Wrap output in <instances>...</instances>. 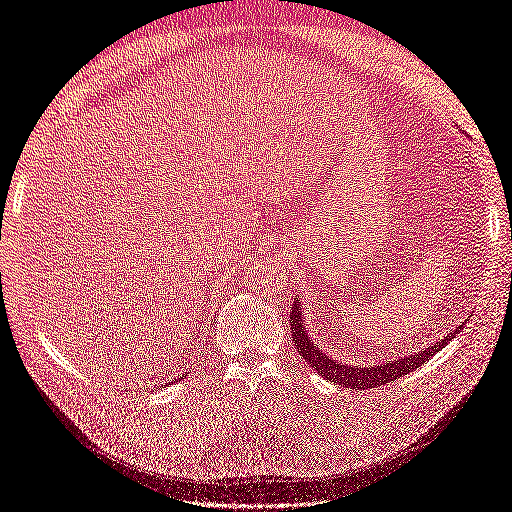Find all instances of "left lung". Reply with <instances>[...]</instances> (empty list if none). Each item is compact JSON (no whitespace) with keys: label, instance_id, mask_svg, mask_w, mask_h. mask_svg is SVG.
<instances>
[{"label":"left lung","instance_id":"obj_1","mask_svg":"<svg viewBox=\"0 0 512 512\" xmlns=\"http://www.w3.org/2000/svg\"><path fill=\"white\" fill-rule=\"evenodd\" d=\"M301 318H303V314L299 312V307H296V301H294L292 312H290V329H292L294 347L299 349L303 358L310 362V366L316 368L320 375L331 379L334 384H344V386L355 388V390L384 386V384L392 382V379H399L403 375L412 373L414 368H419L423 362H427V358H432L434 353L441 351L451 338H456V334L460 331V327H458V329H454V334H449L447 338L438 340L434 347H430L427 351H419L414 355H403L401 360H390L386 364L349 366V364L331 360L329 355H323V351L314 347V342L310 340V336L305 334V327H303Z\"/></svg>","mask_w":512,"mask_h":512}]
</instances>
